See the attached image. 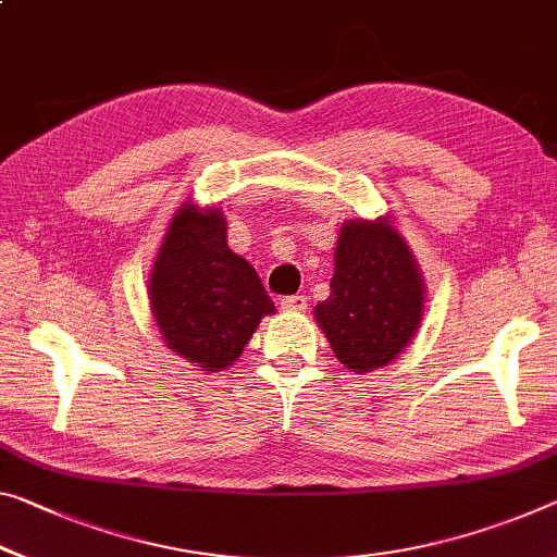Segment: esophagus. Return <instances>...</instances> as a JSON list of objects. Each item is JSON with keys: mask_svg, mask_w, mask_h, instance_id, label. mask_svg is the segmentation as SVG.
Here are the masks:
<instances>
[{"mask_svg": "<svg viewBox=\"0 0 557 557\" xmlns=\"http://www.w3.org/2000/svg\"><path fill=\"white\" fill-rule=\"evenodd\" d=\"M280 307L285 312H305L307 310V297L305 295H287L280 299Z\"/></svg>", "mask_w": 557, "mask_h": 557, "instance_id": "1", "label": "esophagus"}]
</instances>
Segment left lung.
Listing matches in <instances>:
<instances>
[{
	"label": "left lung",
	"mask_w": 557,
	"mask_h": 557,
	"mask_svg": "<svg viewBox=\"0 0 557 557\" xmlns=\"http://www.w3.org/2000/svg\"><path fill=\"white\" fill-rule=\"evenodd\" d=\"M330 297L314 307L334 357L351 372L386 367L417 334L423 280L389 220H347L334 247Z\"/></svg>",
	"instance_id": "obj_1"
}]
</instances>
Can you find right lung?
Listing matches in <instances>:
<instances>
[{"label": "right lung", "mask_w": 557, "mask_h": 557, "mask_svg": "<svg viewBox=\"0 0 557 557\" xmlns=\"http://www.w3.org/2000/svg\"><path fill=\"white\" fill-rule=\"evenodd\" d=\"M148 297L168 349L202 372L231 367L275 312L252 264L227 247L223 213L196 202H183L168 225Z\"/></svg>", "instance_id": "right-lung-1"}]
</instances>
